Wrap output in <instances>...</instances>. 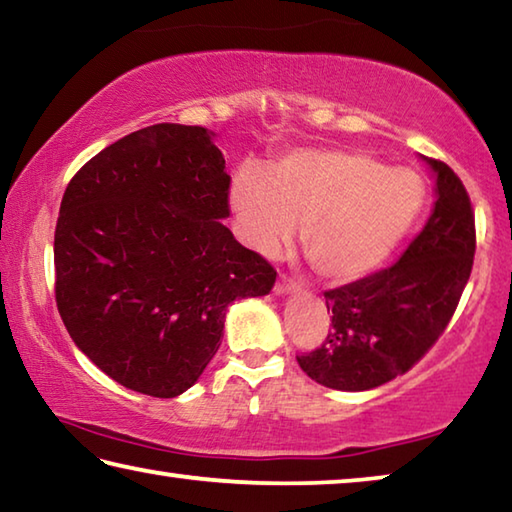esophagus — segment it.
<instances>
[{
    "mask_svg": "<svg viewBox=\"0 0 512 512\" xmlns=\"http://www.w3.org/2000/svg\"><path fill=\"white\" fill-rule=\"evenodd\" d=\"M273 291H275V296H289V293H296L298 291V284L293 282V280H289V277L280 275V280L275 282Z\"/></svg>",
    "mask_w": 512,
    "mask_h": 512,
    "instance_id": "obj_1",
    "label": "esophagus"
}]
</instances>
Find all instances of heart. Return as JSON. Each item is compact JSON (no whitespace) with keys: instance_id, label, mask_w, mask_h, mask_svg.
<instances>
[{"instance_id":"obj_1","label":"heart","mask_w":512,"mask_h":512,"mask_svg":"<svg viewBox=\"0 0 512 512\" xmlns=\"http://www.w3.org/2000/svg\"><path fill=\"white\" fill-rule=\"evenodd\" d=\"M228 201L246 244L275 257L302 223V250L332 284L361 280L393 255L424 205L420 176L348 149H298L268 178L244 167Z\"/></svg>"}]
</instances>
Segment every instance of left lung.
<instances>
[{"label": "left lung", "instance_id": "1", "mask_svg": "<svg viewBox=\"0 0 512 512\" xmlns=\"http://www.w3.org/2000/svg\"><path fill=\"white\" fill-rule=\"evenodd\" d=\"M436 180L433 210L400 262L325 291L332 332L298 357L307 375L334 391H370L404 375L454 316L474 262V212L461 178L422 158Z\"/></svg>", "mask_w": 512, "mask_h": 512}]
</instances>
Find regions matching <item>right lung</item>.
I'll use <instances>...</instances> for the list:
<instances>
[{"label":"right lung","instance_id":"1","mask_svg":"<svg viewBox=\"0 0 512 512\" xmlns=\"http://www.w3.org/2000/svg\"><path fill=\"white\" fill-rule=\"evenodd\" d=\"M230 176L214 133L155 124L121 137L67 185L54 237L69 336L117 384L151 397L192 388L235 300L275 271L223 219Z\"/></svg>","mask_w":512,"mask_h":512}]
</instances>
